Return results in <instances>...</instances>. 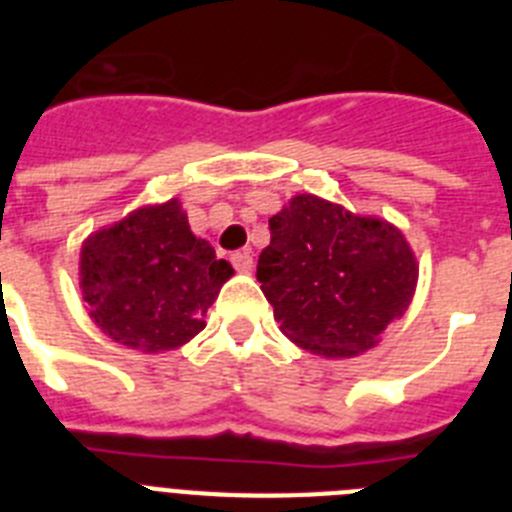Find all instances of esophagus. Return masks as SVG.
Listing matches in <instances>:
<instances>
[{"label": "esophagus", "instance_id": "34e87169", "mask_svg": "<svg viewBox=\"0 0 512 512\" xmlns=\"http://www.w3.org/2000/svg\"><path fill=\"white\" fill-rule=\"evenodd\" d=\"M230 261H233L235 271H241V274H248V271L253 269L251 251H235L233 256H230Z\"/></svg>", "mask_w": 512, "mask_h": 512}]
</instances>
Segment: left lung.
<instances>
[{
	"mask_svg": "<svg viewBox=\"0 0 512 512\" xmlns=\"http://www.w3.org/2000/svg\"><path fill=\"white\" fill-rule=\"evenodd\" d=\"M269 230L256 279L284 336L310 354H364L413 302L418 261L402 230L382 217L297 194Z\"/></svg>",
	"mask_w": 512,
	"mask_h": 512,
	"instance_id": "8db88e82",
	"label": "left lung"
}]
</instances>
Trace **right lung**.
I'll return each instance as SVG.
<instances>
[{"label":"right lung","instance_id":"1","mask_svg":"<svg viewBox=\"0 0 512 512\" xmlns=\"http://www.w3.org/2000/svg\"><path fill=\"white\" fill-rule=\"evenodd\" d=\"M230 277L233 266L192 233L176 197L94 230L79 253L89 318L104 336L143 354L192 341Z\"/></svg>","mask_w":512,"mask_h":512}]
</instances>
